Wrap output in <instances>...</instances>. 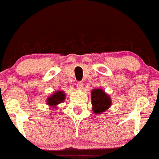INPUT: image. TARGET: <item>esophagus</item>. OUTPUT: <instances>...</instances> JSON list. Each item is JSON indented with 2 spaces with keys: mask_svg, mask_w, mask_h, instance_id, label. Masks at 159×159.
I'll use <instances>...</instances> for the list:
<instances>
[{
  "mask_svg": "<svg viewBox=\"0 0 159 159\" xmlns=\"http://www.w3.org/2000/svg\"><path fill=\"white\" fill-rule=\"evenodd\" d=\"M83 86H84V85H83V83L81 82V81H78V83H77V88H78V89H82Z\"/></svg>",
  "mask_w": 159,
  "mask_h": 159,
  "instance_id": "esophagus-1",
  "label": "esophagus"
}]
</instances>
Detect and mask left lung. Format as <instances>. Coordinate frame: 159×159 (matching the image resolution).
Returning <instances> with one entry per match:
<instances>
[{"label":"left lung","mask_w":159,"mask_h":159,"mask_svg":"<svg viewBox=\"0 0 159 159\" xmlns=\"http://www.w3.org/2000/svg\"><path fill=\"white\" fill-rule=\"evenodd\" d=\"M93 111L96 114L103 113L111 105V99L109 96L101 89H95L91 93Z\"/></svg>","instance_id":"left-lung-1"}]
</instances>
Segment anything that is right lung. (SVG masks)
I'll list each match as a JSON object with an SVG mask.
<instances>
[{
  "label": "right lung",
  "instance_id": "right-lung-1",
  "mask_svg": "<svg viewBox=\"0 0 159 159\" xmlns=\"http://www.w3.org/2000/svg\"><path fill=\"white\" fill-rule=\"evenodd\" d=\"M65 93L62 91H58L55 94H53L51 97H50L48 99V104L51 106H55L59 103H62L65 99Z\"/></svg>",
  "mask_w": 159,
  "mask_h": 159
}]
</instances>
